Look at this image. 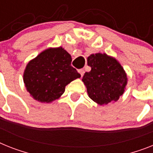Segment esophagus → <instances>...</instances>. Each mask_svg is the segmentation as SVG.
Wrapping results in <instances>:
<instances>
[{"instance_id":"34e87169","label":"esophagus","mask_w":153,"mask_h":153,"mask_svg":"<svg viewBox=\"0 0 153 153\" xmlns=\"http://www.w3.org/2000/svg\"><path fill=\"white\" fill-rule=\"evenodd\" d=\"M79 73L81 74V76L82 77L83 75H84V74H85V71L83 70V69H79Z\"/></svg>"}]
</instances>
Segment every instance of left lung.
Segmentation results:
<instances>
[{
    "label": "left lung",
    "mask_w": 153,
    "mask_h": 153,
    "mask_svg": "<svg viewBox=\"0 0 153 153\" xmlns=\"http://www.w3.org/2000/svg\"><path fill=\"white\" fill-rule=\"evenodd\" d=\"M91 71L85 72L82 82L88 96L100 105L116 102L124 93L127 75L116 59L106 53L91 54L87 59Z\"/></svg>",
    "instance_id": "8db88e82"
}]
</instances>
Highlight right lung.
Instances as JSON below:
<instances>
[{
	"label": "right lung",
	"mask_w": 153,
	"mask_h": 153,
	"mask_svg": "<svg viewBox=\"0 0 153 153\" xmlns=\"http://www.w3.org/2000/svg\"><path fill=\"white\" fill-rule=\"evenodd\" d=\"M71 57L62 47L50 48L29 61L23 75L27 91L41 102H50L65 92L67 85L81 75L71 65Z\"/></svg>",
	"instance_id": "add662e5"
}]
</instances>
